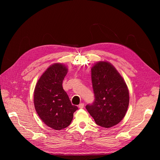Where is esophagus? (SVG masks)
<instances>
[{"mask_svg":"<svg viewBox=\"0 0 160 160\" xmlns=\"http://www.w3.org/2000/svg\"><path fill=\"white\" fill-rule=\"evenodd\" d=\"M84 108V103H80V104L79 105V108L82 109V108Z\"/></svg>","mask_w":160,"mask_h":160,"instance_id":"34e87169","label":"esophagus"}]
</instances>
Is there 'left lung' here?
Masks as SVG:
<instances>
[{"label": "left lung", "mask_w": 160, "mask_h": 160, "mask_svg": "<svg viewBox=\"0 0 160 160\" xmlns=\"http://www.w3.org/2000/svg\"><path fill=\"white\" fill-rule=\"evenodd\" d=\"M95 95L86 109L99 126L109 128L125 117L129 102L128 86L115 67L107 61H99L91 68Z\"/></svg>", "instance_id": "8db88e82"}]
</instances>
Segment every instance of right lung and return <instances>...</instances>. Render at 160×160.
Instances as JSON below:
<instances>
[{
  "instance_id": "add662e5",
  "label": "right lung",
  "mask_w": 160,
  "mask_h": 160,
  "mask_svg": "<svg viewBox=\"0 0 160 160\" xmlns=\"http://www.w3.org/2000/svg\"><path fill=\"white\" fill-rule=\"evenodd\" d=\"M61 63L51 65L38 80L34 91V105L37 114L47 126L55 130L68 127L78 108L72 105L62 88L67 73Z\"/></svg>"
}]
</instances>
